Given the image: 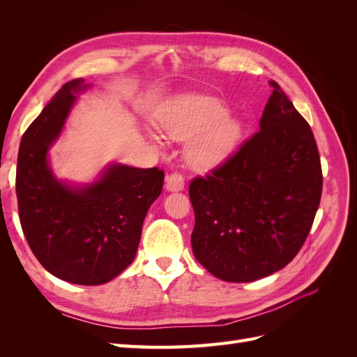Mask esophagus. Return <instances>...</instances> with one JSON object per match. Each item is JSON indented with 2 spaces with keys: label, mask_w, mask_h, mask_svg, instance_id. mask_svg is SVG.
I'll use <instances>...</instances> for the list:
<instances>
[{
  "label": "esophagus",
  "mask_w": 357,
  "mask_h": 357,
  "mask_svg": "<svg viewBox=\"0 0 357 357\" xmlns=\"http://www.w3.org/2000/svg\"><path fill=\"white\" fill-rule=\"evenodd\" d=\"M165 189L168 192H180L185 189V178H183L181 174L178 172H174V174H169L165 180Z\"/></svg>",
  "instance_id": "34e87169"
}]
</instances>
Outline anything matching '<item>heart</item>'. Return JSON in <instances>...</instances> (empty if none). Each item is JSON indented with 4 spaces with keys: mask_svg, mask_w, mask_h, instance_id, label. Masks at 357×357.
<instances>
[{
    "mask_svg": "<svg viewBox=\"0 0 357 357\" xmlns=\"http://www.w3.org/2000/svg\"><path fill=\"white\" fill-rule=\"evenodd\" d=\"M160 129L174 139L190 142L188 153L199 168H214L228 159L243 137V123L226 114V107L214 96L190 93L171 104L159 121ZM149 138L160 147V137L149 132Z\"/></svg>",
    "mask_w": 357,
    "mask_h": 357,
    "instance_id": "obj_1",
    "label": "heart"
}]
</instances>
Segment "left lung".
I'll list each match as a JSON object with an SVG mask.
<instances>
[{
	"instance_id": "obj_1",
	"label": "left lung",
	"mask_w": 357,
	"mask_h": 357,
	"mask_svg": "<svg viewBox=\"0 0 357 357\" xmlns=\"http://www.w3.org/2000/svg\"><path fill=\"white\" fill-rule=\"evenodd\" d=\"M269 86L261 131L189 186L193 255L208 273L231 283L255 282L284 268L305 243L321 197L311 128L274 80Z\"/></svg>"
}]
</instances>
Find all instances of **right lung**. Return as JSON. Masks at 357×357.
<instances>
[{
	"label": "right lung",
	"mask_w": 357,
	"mask_h": 357,
	"mask_svg": "<svg viewBox=\"0 0 357 357\" xmlns=\"http://www.w3.org/2000/svg\"><path fill=\"white\" fill-rule=\"evenodd\" d=\"M91 84L66 83L20 139L16 171L19 219L38 262L63 282L96 286L131 265L143 222L164 185V171L110 164L92 183L58 178L49 150Z\"/></svg>",
	"instance_id": "1"
}]
</instances>
